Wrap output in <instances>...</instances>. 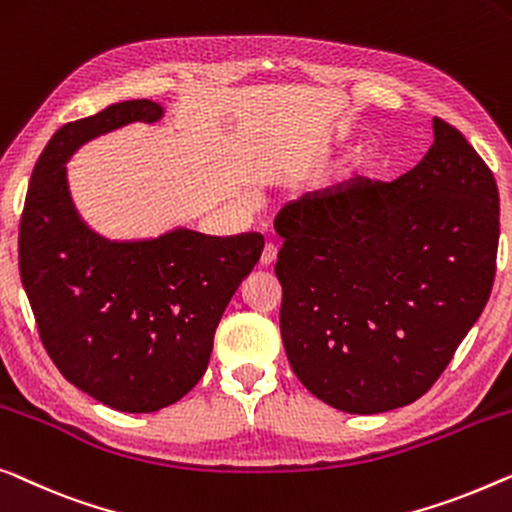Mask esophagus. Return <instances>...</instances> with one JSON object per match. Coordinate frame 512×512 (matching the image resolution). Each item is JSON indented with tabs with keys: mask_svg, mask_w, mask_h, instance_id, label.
<instances>
[{
	"mask_svg": "<svg viewBox=\"0 0 512 512\" xmlns=\"http://www.w3.org/2000/svg\"><path fill=\"white\" fill-rule=\"evenodd\" d=\"M274 261H277V247H274V244H265V249L261 254V265L263 268H270Z\"/></svg>",
	"mask_w": 512,
	"mask_h": 512,
	"instance_id": "34e87169",
	"label": "esophagus"
}]
</instances>
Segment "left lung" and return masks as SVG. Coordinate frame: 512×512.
I'll list each match as a JSON object with an SVG mask.
<instances>
[{
	"label": "left lung",
	"mask_w": 512,
	"mask_h": 512,
	"mask_svg": "<svg viewBox=\"0 0 512 512\" xmlns=\"http://www.w3.org/2000/svg\"><path fill=\"white\" fill-rule=\"evenodd\" d=\"M397 180L351 182L281 207V339L300 383L346 413L416 402L490 300L499 189L462 133Z\"/></svg>",
	"instance_id": "8db88e82"
}]
</instances>
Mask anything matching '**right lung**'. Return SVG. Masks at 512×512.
Returning <instances> with one entry per match:
<instances>
[{"label": "right lung", "mask_w": 512, "mask_h": 512, "mask_svg": "<svg viewBox=\"0 0 512 512\" xmlns=\"http://www.w3.org/2000/svg\"><path fill=\"white\" fill-rule=\"evenodd\" d=\"M161 115L159 103L133 99L57 129L20 217V279L50 360L66 381L124 413L164 409L201 381L221 314L265 247L258 233L214 238L187 228L110 242L83 224L66 184L71 154Z\"/></svg>", "instance_id": "add662e5"}]
</instances>
